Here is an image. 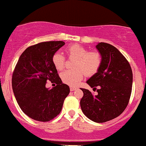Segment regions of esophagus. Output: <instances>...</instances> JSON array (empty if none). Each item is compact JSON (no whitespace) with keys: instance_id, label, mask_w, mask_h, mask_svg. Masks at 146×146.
Wrapping results in <instances>:
<instances>
[{"instance_id":"1","label":"esophagus","mask_w":146,"mask_h":146,"mask_svg":"<svg viewBox=\"0 0 146 146\" xmlns=\"http://www.w3.org/2000/svg\"><path fill=\"white\" fill-rule=\"evenodd\" d=\"M76 89H77V87H73V86L70 87V90H71V91H74V90H75Z\"/></svg>"}]
</instances>
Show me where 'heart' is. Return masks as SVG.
<instances>
[{
	"instance_id": "obj_1",
	"label": "heart",
	"mask_w": 146,
	"mask_h": 146,
	"mask_svg": "<svg viewBox=\"0 0 146 146\" xmlns=\"http://www.w3.org/2000/svg\"><path fill=\"white\" fill-rule=\"evenodd\" d=\"M70 58H74L73 69L66 70L60 74V78L64 84L75 86L82 79L84 75H91L98 71L102 64L101 55L98 52H89L88 49L79 44H73L66 48ZM53 66L58 71L62 70L65 65L64 57L57 51L52 57ZM85 72H84L83 71Z\"/></svg>"
}]
</instances>
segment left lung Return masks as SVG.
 <instances>
[{"instance_id": "1", "label": "left lung", "mask_w": 146, "mask_h": 146, "mask_svg": "<svg viewBox=\"0 0 146 146\" xmlns=\"http://www.w3.org/2000/svg\"><path fill=\"white\" fill-rule=\"evenodd\" d=\"M95 47L101 55L102 64L86 83L93 89L98 86V94L80 88L84 93L80 106L89 119L104 123L119 116L128 106L132 72L128 60L113 45L99 42Z\"/></svg>"}]
</instances>
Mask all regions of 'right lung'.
Returning <instances> with one entry per match:
<instances>
[{
  "mask_svg": "<svg viewBox=\"0 0 146 146\" xmlns=\"http://www.w3.org/2000/svg\"><path fill=\"white\" fill-rule=\"evenodd\" d=\"M65 44L49 41L29 46L19 58L12 75V88L20 108L33 119L48 121L59 115L69 94L52 62V57ZM47 81L57 85L46 88Z\"/></svg>",
  "mask_w": 146,
  "mask_h": 146,
  "instance_id": "obj_1",
  "label": "right lung"
}]
</instances>
